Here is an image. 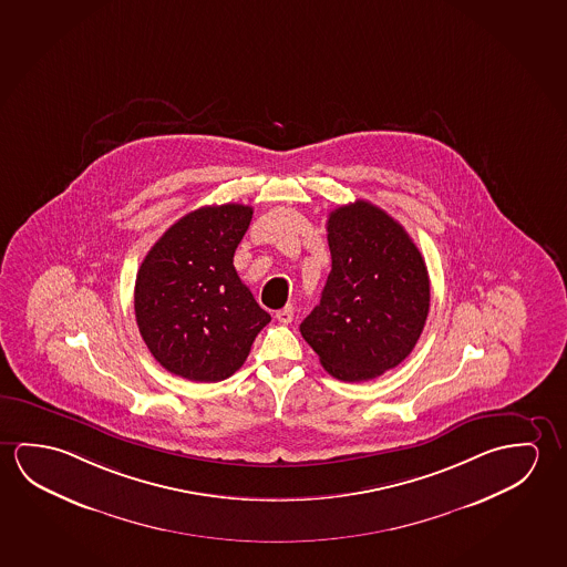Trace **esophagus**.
I'll use <instances>...</instances> for the list:
<instances>
[{
    "instance_id": "obj_1",
    "label": "esophagus",
    "mask_w": 567,
    "mask_h": 567,
    "mask_svg": "<svg viewBox=\"0 0 567 567\" xmlns=\"http://www.w3.org/2000/svg\"><path fill=\"white\" fill-rule=\"evenodd\" d=\"M276 319H278L279 323H291V321H293V307L286 306L284 309L276 311Z\"/></svg>"
}]
</instances>
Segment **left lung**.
I'll use <instances>...</instances> for the list:
<instances>
[{
    "instance_id": "1",
    "label": "left lung",
    "mask_w": 567,
    "mask_h": 567,
    "mask_svg": "<svg viewBox=\"0 0 567 567\" xmlns=\"http://www.w3.org/2000/svg\"><path fill=\"white\" fill-rule=\"evenodd\" d=\"M327 240L331 271L299 331L331 377L372 380L414 351L430 313L427 268L404 226L369 200L334 208Z\"/></svg>"
}]
</instances>
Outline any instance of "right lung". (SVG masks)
Returning <instances> with one entry per match:
<instances>
[{
    "label": "right lung",
    "instance_id": "obj_1",
    "mask_svg": "<svg viewBox=\"0 0 567 567\" xmlns=\"http://www.w3.org/2000/svg\"><path fill=\"white\" fill-rule=\"evenodd\" d=\"M252 207H200L153 244L135 278V321L153 359L193 382L233 377L271 317L234 270Z\"/></svg>",
    "mask_w": 567,
    "mask_h": 567
}]
</instances>
